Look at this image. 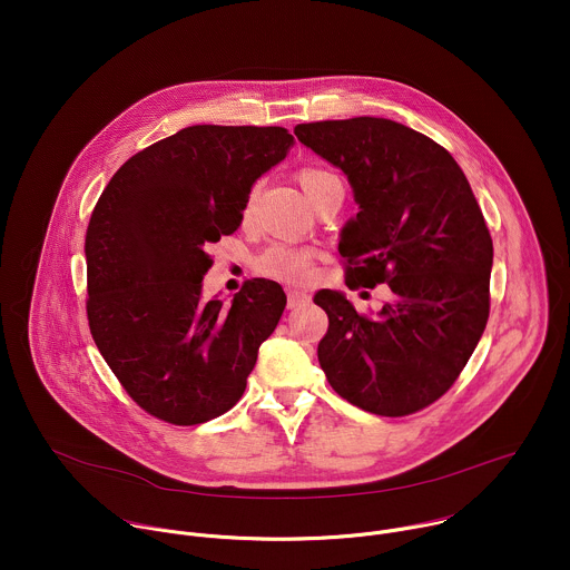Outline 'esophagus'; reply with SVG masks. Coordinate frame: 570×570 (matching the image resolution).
Returning a JSON list of instances; mask_svg holds the SVG:
<instances>
[{"label":"esophagus","mask_w":570,"mask_h":570,"mask_svg":"<svg viewBox=\"0 0 570 570\" xmlns=\"http://www.w3.org/2000/svg\"><path fill=\"white\" fill-rule=\"evenodd\" d=\"M308 295L306 293H299V291H288L286 293V304H288V308H302V306H306L308 304Z\"/></svg>","instance_id":"obj_1"}]
</instances>
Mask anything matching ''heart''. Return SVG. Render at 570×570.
Listing matches in <instances>:
<instances>
[{"label": "heart", "instance_id": "obj_1", "mask_svg": "<svg viewBox=\"0 0 570 570\" xmlns=\"http://www.w3.org/2000/svg\"><path fill=\"white\" fill-rule=\"evenodd\" d=\"M297 183H299V187L304 189V194L308 196V200L313 205H317V200L330 189L343 187L341 178L334 171L317 167V165L302 167L297 171ZM255 198H257V187H253L250 194L246 196V203H243V216H250V212L255 207ZM317 255L320 253L315 248H308V246H288V243H273L271 248H266L255 259V271L262 277H268L273 282L286 284V286H304L313 279Z\"/></svg>", "mask_w": 570, "mask_h": 570}]
</instances>
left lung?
<instances>
[{"label":"left lung","instance_id":"left-lung-1","mask_svg":"<svg viewBox=\"0 0 570 570\" xmlns=\"http://www.w3.org/2000/svg\"><path fill=\"white\" fill-rule=\"evenodd\" d=\"M297 139L341 167L361 207L341 238L352 291L387 284L376 317L317 291V345L332 387L358 409L405 417L438 401L490 317L492 234L466 176L431 137L376 117L297 124Z\"/></svg>","mask_w":570,"mask_h":570}]
</instances>
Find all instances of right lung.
Masks as SVG:
<instances>
[{"label":"right lung","mask_w":570,"mask_h":570,"mask_svg":"<svg viewBox=\"0 0 570 570\" xmlns=\"http://www.w3.org/2000/svg\"><path fill=\"white\" fill-rule=\"evenodd\" d=\"M295 139L279 126H189L135 153L86 232L90 334L141 411L174 426L240 399L286 295L248 279L232 306L203 302L207 253L236 232L243 203Z\"/></svg>","instance_id":"1"}]
</instances>
